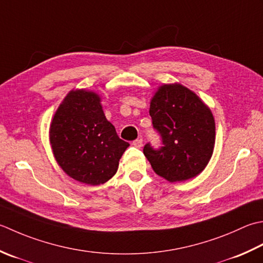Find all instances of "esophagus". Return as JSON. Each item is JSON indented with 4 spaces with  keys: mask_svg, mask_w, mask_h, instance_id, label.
<instances>
[{
    "mask_svg": "<svg viewBox=\"0 0 263 263\" xmlns=\"http://www.w3.org/2000/svg\"><path fill=\"white\" fill-rule=\"evenodd\" d=\"M142 143H143V140L140 138V139H137V140L133 141V146L137 148H140V147H142Z\"/></svg>",
    "mask_w": 263,
    "mask_h": 263,
    "instance_id": "1",
    "label": "esophagus"
}]
</instances>
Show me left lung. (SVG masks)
Wrapping results in <instances>:
<instances>
[{
  "instance_id": "8db88e82",
  "label": "left lung",
  "mask_w": 263,
  "mask_h": 263,
  "mask_svg": "<svg viewBox=\"0 0 263 263\" xmlns=\"http://www.w3.org/2000/svg\"><path fill=\"white\" fill-rule=\"evenodd\" d=\"M149 115L162 138V147L151 143L143 154L154 171L170 182L186 181L206 167L215 142V122L210 108L181 84L158 87Z\"/></svg>"
}]
</instances>
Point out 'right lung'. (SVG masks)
<instances>
[{
	"mask_svg": "<svg viewBox=\"0 0 263 263\" xmlns=\"http://www.w3.org/2000/svg\"><path fill=\"white\" fill-rule=\"evenodd\" d=\"M50 142L57 163L77 181L91 186L107 182L130 146L107 121L96 92L71 90L50 125Z\"/></svg>",
	"mask_w": 263,
	"mask_h": 263,
	"instance_id": "1",
	"label": "right lung"
}]
</instances>
